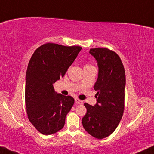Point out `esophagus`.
Masks as SVG:
<instances>
[{
    "instance_id": "34e87169",
    "label": "esophagus",
    "mask_w": 154,
    "mask_h": 154,
    "mask_svg": "<svg viewBox=\"0 0 154 154\" xmlns=\"http://www.w3.org/2000/svg\"><path fill=\"white\" fill-rule=\"evenodd\" d=\"M75 104H83V102L82 100H80L79 99H75Z\"/></svg>"
}]
</instances>
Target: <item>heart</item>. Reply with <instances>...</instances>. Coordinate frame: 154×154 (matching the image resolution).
Wrapping results in <instances>:
<instances>
[{
    "instance_id": "heart-1",
    "label": "heart",
    "mask_w": 154,
    "mask_h": 154,
    "mask_svg": "<svg viewBox=\"0 0 154 154\" xmlns=\"http://www.w3.org/2000/svg\"><path fill=\"white\" fill-rule=\"evenodd\" d=\"M91 67H93L91 64H86L85 66H84V68H91Z\"/></svg>"
}]
</instances>
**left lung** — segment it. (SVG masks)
Masks as SVG:
<instances>
[{"label": "left lung", "instance_id": "obj_1", "mask_svg": "<svg viewBox=\"0 0 154 154\" xmlns=\"http://www.w3.org/2000/svg\"><path fill=\"white\" fill-rule=\"evenodd\" d=\"M90 53L99 67L94 85L97 104L85 103L87 113L82 119L86 131L99 140L112 134L119 125L125 107V73L119 56L106 48H92Z\"/></svg>", "mask_w": 154, "mask_h": 154}]
</instances>
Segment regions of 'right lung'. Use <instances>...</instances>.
<instances>
[{
    "mask_svg": "<svg viewBox=\"0 0 154 154\" xmlns=\"http://www.w3.org/2000/svg\"><path fill=\"white\" fill-rule=\"evenodd\" d=\"M81 49L48 43L31 56L26 70L25 104L29 121L41 134L49 135L64 128L74 99L57 93L52 84L64 77Z\"/></svg>",
    "mask_w": 154,
    "mask_h": 154,
    "instance_id": "right-lung-1",
    "label": "right lung"
}]
</instances>
